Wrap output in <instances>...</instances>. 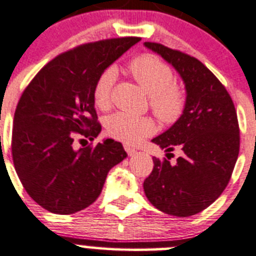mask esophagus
Masks as SVG:
<instances>
[{
    "instance_id": "obj_1",
    "label": "esophagus",
    "mask_w": 256,
    "mask_h": 256,
    "mask_svg": "<svg viewBox=\"0 0 256 256\" xmlns=\"http://www.w3.org/2000/svg\"><path fill=\"white\" fill-rule=\"evenodd\" d=\"M124 149H126V152H127L128 156H134V154L136 153V149L130 148V146H124Z\"/></svg>"
}]
</instances>
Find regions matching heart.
Wrapping results in <instances>:
<instances>
[{
    "label": "heart",
    "instance_id": "b5f03b06",
    "mask_svg": "<svg viewBox=\"0 0 256 256\" xmlns=\"http://www.w3.org/2000/svg\"><path fill=\"white\" fill-rule=\"evenodd\" d=\"M129 72L149 94V106L160 122L172 124L182 117L186 108V93L174 83L170 66L154 54H142L129 63ZM116 80L114 68H107L97 78L93 87V100L100 110L110 104ZM107 130L113 138L127 144H136L156 130L149 117H136L118 112L107 120Z\"/></svg>",
    "mask_w": 256,
    "mask_h": 256
}]
</instances>
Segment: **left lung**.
Segmentation results:
<instances>
[{
    "label": "left lung",
    "instance_id": "1",
    "mask_svg": "<svg viewBox=\"0 0 256 256\" xmlns=\"http://www.w3.org/2000/svg\"><path fill=\"white\" fill-rule=\"evenodd\" d=\"M144 46L176 68L186 90L182 117L152 140L168 152V158L176 148L182 156L176 164L154 156L144 193L163 213L190 216L214 203L229 183L240 148L236 110L222 82L200 60L160 43Z\"/></svg>",
    "mask_w": 256,
    "mask_h": 256
}]
</instances>
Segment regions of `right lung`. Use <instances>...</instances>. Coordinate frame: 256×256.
<instances>
[{
  "mask_svg": "<svg viewBox=\"0 0 256 256\" xmlns=\"http://www.w3.org/2000/svg\"><path fill=\"white\" fill-rule=\"evenodd\" d=\"M139 37L90 42L60 53L34 76L17 104L12 159L28 196L46 210L73 214L94 203L107 174L127 156L120 142L74 149L100 134L93 87ZM84 140V139H82Z\"/></svg>",
  "mask_w": 256,
  "mask_h": 256,
  "instance_id": "1",
  "label": "right lung"
}]
</instances>
